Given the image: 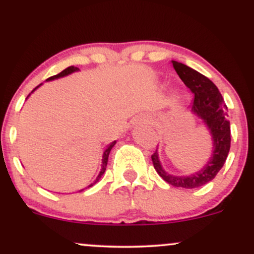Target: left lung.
<instances>
[{
  "label": "left lung",
  "instance_id": "8db88e82",
  "mask_svg": "<svg viewBox=\"0 0 254 254\" xmlns=\"http://www.w3.org/2000/svg\"><path fill=\"white\" fill-rule=\"evenodd\" d=\"M172 62L178 75L194 95L190 111L192 114L203 120L209 130L213 140L212 157L199 172H196L190 176L168 174L159 162L157 149L151 158L156 172L168 184L175 188L196 189L212 181L228 158L231 142L230 122L228 120V114H226L228 107L224 102V98L219 92L218 87L207 76L202 75L201 73L185 64L176 61Z\"/></svg>",
  "mask_w": 254,
  "mask_h": 254
}]
</instances>
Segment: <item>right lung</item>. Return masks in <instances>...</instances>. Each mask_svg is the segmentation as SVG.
Masks as SVG:
<instances>
[{"label": "right lung", "mask_w": 254, "mask_h": 254, "mask_svg": "<svg viewBox=\"0 0 254 254\" xmlns=\"http://www.w3.org/2000/svg\"><path fill=\"white\" fill-rule=\"evenodd\" d=\"M78 70H79V68H76V66H74V65H70V66H68V68H66V69H64L63 71H61L60 74H57V75H53V76H51V78H49V79L46 80V81H51V80H55V79H58V78H63V76H66V75H69V74L74 73V71H78ZM40 85H41V84H40ZM40 85H39V86H40ZM39 86H36L35 89H34L33 91H31V92H34V91H35V90H36L37 87H39ZM29 96H30V95H29ZM29 96H28V97H29ZM116 142H117V141H113V142H112V143H109V145L107 146V147H106L105 152H103V156H102V169H101L100 174H98L97 178H96V180L93 181L92 184H90V185L87 186V189H89V188H91V186L95 185V184L97 183L98 180H100V179H101V176H102L103 174H105V172H106V167H107V162H108V156H109V152H111V149L113 148V146L116 145ZM81 191H84V190H80L79 192H81Z\"/></svg>", "instance_id": "add662e5"}]
</instances>
